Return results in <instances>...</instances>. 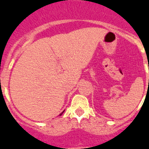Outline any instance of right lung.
I'll list each match as a JSON object with an SVG mask.
<instances>
[{
    "instance_id": "add662e5",
    "label": "right lung",
    "mask_w": 149,
    "mask_h": 149,
    "mask_svg": "<svg viewBox=\"0 0 149 149\" xmlns=\"http://www.w3.org/2000/svg\"><path fill=\"white\" fill-rule=\"evenodd\" d=\"M64 111H65V110H63V112H62L61 113H60V116H61V115H62V114H63V113H64Z\"/></svg>"
}]
</instances>
